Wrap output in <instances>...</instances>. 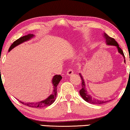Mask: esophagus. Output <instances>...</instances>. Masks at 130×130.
Listing matches in <instances>:
<instances>
[{"label":"esophagus","mask_w":130,"mask_h":130,"mask_svg":"<svg viewBox=\"0 0 130 130\" xmlns=\"http://www.w3.org/2000/svg\"><path fill=\"white\" fill-rule=\"evenodd\" d=\"M73 73V70L71 69V68H69V69H68V71H67V76L71 75Z\"/></svg>","instance_id":"esophagus-1"}]
</instances>
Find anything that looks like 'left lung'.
<instances>
[{
    "label": "left lung",
    "instance_id": "left-lung-1",
    "mask_svg": "<svg viewBox=\"0 0 130 130\" xmlns=\"http://www.w3.org/2000/svg\"><path fill=\"white\" fill-rule=\"evenodd\" d=\"M104 37L105 38L106 40V44H109V45H112V46H116V47H117L118 49V51L120 54L123 56V57H124V62H125V56L124 54H123V51L120 47H119V44L117 43V41L114 40V38H111L109 36H108L106 34H104ZM80 78H81V80H82V83H81V86H82V88L81 89L79 90V93L80 95L82 96V98L85 101H87V102L91 104H101L105 103L108 102V101H101V100H98L95 99V98L91 97V96L90 95L87 93V90L86 89V86H85V83L84 80L83 79V77L81 76V74H79Z\"/></svg>",
    "mask_w": 130,
    "mask_h": 130
}]
</instances>
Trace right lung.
<instances>
[{
    "mask_svg": "<svg viewBox=\"0 0 130 130\" xmlns=\"http://www.w3.org/2000/svg\"><path fill=\"white\" fill-rule=\"evenodd\" d=\"M34 37L33 34H27V35L23 36L21 38H19V39L16 40V41H14L13 43V44L10 46V48H9L8 51H10L13 48H14V47L16 46L19 45L21 43L24 42V41H27V40H29L31 38ZM62 77L59 74H56L53 77V84L54 86V90L53 93L51 95L49 96L48 98H47L44 100L38 101V102H35V103H23L22 101H20L21 103L27 106L31 107V108H44V107L48 106H50L51 104H52L54 102V101L56 100V95H57V85L59 84V82L60 81V80L62 79Z\"/></svg>",
    "mask_w": 130,
    "mask_h": 130,
    "instance_id": "1",
    "label": "right lung"
}]
</instances>
